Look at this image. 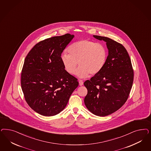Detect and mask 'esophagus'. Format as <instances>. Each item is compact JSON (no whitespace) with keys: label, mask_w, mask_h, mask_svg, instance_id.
Here are the masks:
<instances>
[{"label":"esophagus","mask_w":151,"mask_h":151,"mask_svg":"<svg viewBox=\"0 0 151 151\" xmlns=\"http://www.w3.org/2000/svg\"><path fill=\"white\" fill-rule=\"evenodd\" d=\"M79 86H83V82L82 80H79Z\"/></svg>","instance_id":"obj_1"}]
</instances>
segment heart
Returning <instances> with one entry per match:
<instances>
[{
  "label": "heart",
  "instance_id": "b5f03b06",
  "mask_svg": "<svg viewBox=\"0 0 151 151\" xmlns=\"http://www.w3.org/2000/svg\"><path fill=\"white\" fill-rule=\"evenodd\" d=\"M68 52L69 54L65 53L60 57L65 70L70 74H74L78 63L79 67L76 74L81 78L99 73L108 57V50L104 44L86 39L71 44Z\"/></svg>",
  "mask_w": 151,
  "mask_h": 151
}]
</instances>
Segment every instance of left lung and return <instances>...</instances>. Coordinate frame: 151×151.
I'll list each match as a JSON object with an SVG mask.
<instances>
[{
  "mask_svg": "<svg viewBox=\"0 0 151 151\" xmlns=\"http://www.w3.org/2000/svg\"><path fill=\"white\" fill-rule=\"evenodd\" d=\"M93 37L106 42L108 55L102 70L84 82L88 93L84 101L93 114L104 117L117 111L126 102L134 72L131 58L123 45L105 37Z\"/></svg>",
  "mask_w": 151,
  "mask_h": 151,
  "instance_id": "1",
  "label": "left lung"
}]
</instances>
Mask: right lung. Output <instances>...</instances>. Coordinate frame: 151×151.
<instances>
[{
    "mask_svg": "<svg viewBox=\"0 0 151 151\" xmlns=\"http://www.w3.org/2000/svg\"><path fill=\"white\" fill-rule=\"evenodd\" d=\"M74 37L68 33L42 40L25 58L22 89L29 107L42 116L62 111L79 85L78 79L65 70L60 59Z\"/></svg>",
    "mask_w": 151,
    "mask_h": 151,
    "instance_id": "right-lung-1",
    "label": "right lung"
}]
</instances>
